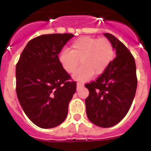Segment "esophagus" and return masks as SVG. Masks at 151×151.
<instances>
[{"label":"esophagus","mask_w":151,"mask_h":151,"mask_svg":"<svg viewBox=\"0 0 151 151\" xmlns=\"http://www.w3.org/2000/svg\"><path fill=\"white\" fill-rule=\"evenodd\" d=\"M83 86H84L83 84L79 83V82H78V83H77V85H76V88H77V91H78V89H79V88H82V87H83Z\"/></svg>","instance_id":"1"}]
</instances>
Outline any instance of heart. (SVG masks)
<instances>
[{
    "label": "heart",
    "mask_w": 151,
    "mask_h": 151,
    "mask_svg": "<svg viewBox=\"0 0 151 151\" xmlns=\"http://www.w3.org/2000/svg\"><path fill=\"white\" fill-rule=\"evenodd\" d=\"M115 50L113 44L106 38L84 36L73 42L71 49H64L59 55L63 69L68 73L82 66L73 77L79 81H86L94 75L100 76L106 71L113 61Z\"/></svg>",
    "instance_id": "heart-1"
}]
</instances>
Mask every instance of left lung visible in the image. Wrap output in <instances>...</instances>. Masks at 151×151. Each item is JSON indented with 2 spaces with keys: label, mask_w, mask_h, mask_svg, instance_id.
<instances>
[{
  "label": "left lung",
  "mask_w": 151,
  "mask_h": 151,
  "mask_svg": "<svg viewBox=\"0 0 151 151\" xmlns=\"http://www.w3.org/2000/svg\"><path fill=\"white\" fill-rule=\"evenodd\" d=\"M104 35L113 44L116 57L96 81L85 85L89 91L85 106L92 123L110 128L120 122L129 112L138 81L135 61L129 49L112 34Z\"/></svg>",
  "instance_id": "1"
}]
</instances>
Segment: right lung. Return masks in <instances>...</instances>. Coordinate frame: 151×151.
Instances as JSON below:
<instances>
[{
	"instance_id": "1",
	"label": "right lung",
	"mask_w": 151,
	"mask_h": 151,
	"mask_svg": "<svg viewBox=\"0 0 151 151\" xmlns=\"http://www.w3.org/2000/svg\"><path fill=\"white\" fill-rule=\"evenodd\" d=\"M73 34L43 35L29 41L16 66L17 94L35 125L51 129L67 116L76 83L61 66L58 54Z\"/></svg>"
}]
</instances>
